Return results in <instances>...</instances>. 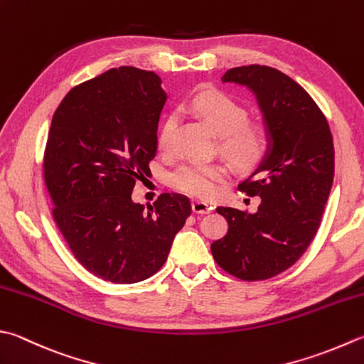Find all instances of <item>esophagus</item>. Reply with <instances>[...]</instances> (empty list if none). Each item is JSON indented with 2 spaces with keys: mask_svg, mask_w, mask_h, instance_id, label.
<instances>
[{
  "mask_svg": "<svg viewBox=\"0 0 364 364\" xmlns=\"http://www.w3.org/2000/svg\"><path fill=\"white\" fill-rule=\"evenodd\" d=\"M192 211H194L196 215H206V213L211 211V206L205 202L194 200L192 202Z\"/></svg>",
  "mask_w": 364,
  "mask_h": 364,
  "instance_id": "34e87169",
  "label": "esophagus"
}]
</instances>
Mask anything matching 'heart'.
<instances>
[{"label": "heart", "mask_w": 364, "mask_h": 364, "mask_svg": "<svg viewBox=\"0 0 364 364\" xmlns=\"http://www.w3.org/2000/svg\"><path fill=\"white\" fill-rule=\"evenodd\" d=\"M189 109L200 117L219 135V151L238 170H252L267 153L268 137L263 124L247 119V110L232 96L219 90H205L192 97ZM176 117L170 115L159 131L158 144L162 151L173 146ZM225 175L218 164H184L172 175V184L194 197H210L216 183Z\"/></svg>", "instance_id": "1"}]
</instances>
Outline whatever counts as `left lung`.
Instances as JSON below:
<instances>
[{
	"label": "left lung",
	"mask_w": 364,
	"mask_h": 364,
	"mask_svg": "<svg viewBox=\"0 0 364 364\" xmlns=\"http://www.w3.org/2000/svg\"><path fill=\"white\" fill-rule=\"evenodd\" d=\"M223 82L254 92L268 146L240 184L247 196L260 197L257 211L218 206L229 230L211 245V254L229 274L262 281L286 272L316 237L333 184V137L314 99L281 70L251 64L229 69Z\"/></svg>",
	"instance_id": "8db88e82"
}]
</instances>
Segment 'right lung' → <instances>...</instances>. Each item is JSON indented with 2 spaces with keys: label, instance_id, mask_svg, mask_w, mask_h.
<instances>
[{
  "label": "right lung",
  "instance_id": "obj_1",
  "mask_svg": "<svg viewBox=\"0 0 364 364\" xmlns=\"http://www.w3.org/2000/svg\"><path fill=\"white\" fill-rule=\"evenodd\" d=\"M166 101L159 75L121 66L77 85L53 113L44 153L53 219L75 259L104 281L158 273L191 215L189 198L173 192L148 211L132 200L158 151Z\"/></svg>",
  "mask_w": 364,
  "mask_h": 364
}]
</instances>
